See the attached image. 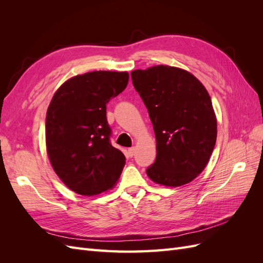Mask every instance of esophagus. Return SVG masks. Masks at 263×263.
<instances>
[{
  "label": "esophagus",
  "instance_id": "obj_1",
  "mask_svg": "<svg viewBox=\"0 0 263 263\" xmlns=\"http://www.w3.org/2000/svg\"><path fill=\"white\" fill-rule=\"evenodd\" d=\"M135 153H136V148H135V147H132V148L128 149V155L130 157H133L135 155Z\"/></svg>",
  "mask_w": 263,
  "mask_h": 263
}]
</instances>
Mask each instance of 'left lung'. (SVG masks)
Segmentation results:
<instances>
[{
	"label": "left lung",
	"mask_w": 263,
	"mask_h": 263,
	"mask_svg": "<svg viewBox=\"0 0 263 263\" xmlns=\"http://www.w3.org/2000/svg\"><path fill=\"white\" fill-rule=\"evenodd\" d=\"M130 76L156 135L157 157L147 176L166 186L186 184L204 170L216 142L217 122L208 91L176 67L156 66Z\"/></svg>",
	"instance_id": "obj_1"
}]
</instances>
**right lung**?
<instances>
[{
    "mask_svg": "<svg viewBox=\"0 0 263 263\" xmlns=\"http://www.w3.org/2000/svg\"><path fill=\"white\" fill-rule=\"evenodd\" d=\"M128 73L93 71L69 79L46 116V146L54 172L73 192L97 195L118 181L126 158L110 144L106 104L128 83Z\"/></svg>",
    "mask_w": 263,
    "mask_h": 263,
    "instance_id": "add662e5",
    "label": "right lung"
}]
</instances>
